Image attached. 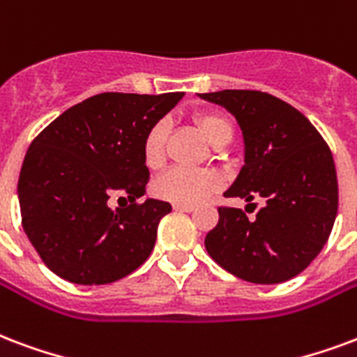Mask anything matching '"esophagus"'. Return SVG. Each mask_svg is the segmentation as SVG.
Returning <instances> with one entry per match:
<instances>
[{"mask_svg": "<svg viewBox=\"0 0 357 357\" xmlns=\"http://www.w3.org/2000/svg\"><path fill=\"white\" fill-rule=\"evenodd\" d=\"M174 210H176V212H192V210H195V206L192 204H174Z\"/></svg>", "mask_w": 357, "mask_h": 357, "instance_id": "esophagus-1", "label": "esophagus"}]
</instances>
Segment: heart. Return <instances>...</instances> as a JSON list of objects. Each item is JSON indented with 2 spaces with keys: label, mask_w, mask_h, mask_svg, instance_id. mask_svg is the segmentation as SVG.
Wrapping results in <instances>:
<instances>
[{
  "label": "heart",
  "mask_w": 357,
  "mask_h": 357,
  "mask_svg": "<svg viewBox=\"0 0 357 357\" xmlns=\"http://www.w3.org/2000/svg\"><path fill=\"white\" fill-rule=\"evenodd\" d=\"M195 123L213 145H225L232 138L231 121L221 113L206 112L195 117ZM166 125L155 123L144 138V160L149 168H158L165 160ZM221 187V178L215 172L192 170V168H172L155 181L153 191L158 199L174 204H197L208 199Z\"/></svg>",
  "instance_id": "b5f03b06"
}]
</instances>
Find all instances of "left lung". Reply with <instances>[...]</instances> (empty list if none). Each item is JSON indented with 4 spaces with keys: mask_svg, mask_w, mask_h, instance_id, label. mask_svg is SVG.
<instances>
[{
    "mask_svg": "<svg viewBox=\"0 0 357 357\" xmlns=\"http://www.w3.org/2000/svg\"><path fill=\"white\" fill-rule=\"evenodd\" d=\"M236 117L245 165L225 192L266 200L255 219L219 206L206 250L219 266L253 284H280L303 273L326 245L339 208L333 155L316 126L284 100L261 91L200 94Z\"/></svg>",
    "mask_w": 357,
    "mask_h": 357,
    "instance_id": "left-lung-1",
    "label": "left lung"
}]
</instances>
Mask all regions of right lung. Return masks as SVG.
Returning <instances> with one entry per match:
<instances>
[{"mask_svg": "<svg viewBox=\"0 0 357 357\" xmlns=\"http://www.w3.org/2000/svg\"><path fill=\"white\" fill-rule=\"evenodd\" d=\"M183 92H102L66 109L24 157L18 200L26 236L60 278L102 286L134 273L151 255L158 221L172 212L145 195L144 138ZM115 196L128 206L109 208Z\"/></svg>", "mask_w": 357, "mask_h": 357, "instance_id": "add662e5", "label": "right lung"}]
</instances>
